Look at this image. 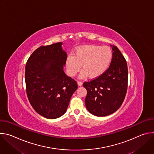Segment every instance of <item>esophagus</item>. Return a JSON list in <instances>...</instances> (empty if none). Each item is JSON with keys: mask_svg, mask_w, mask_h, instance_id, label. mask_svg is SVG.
Here are the masks:
<instances>
[{"mask_svg": "<svg viewBox=\"0 0 154 154\" xmlns=\"http://www.w3.org/2000/svg\"><path fill=\"white\" fill-rule=\"evenodd\" d=\"M77 84H78V85H79V86H82L83 83H82V82H77Z\"/></svg>", "mask_w": 154, "mask_h": 154, "instance_id": "34e87169", "label": "esophagus"}]
</instances>
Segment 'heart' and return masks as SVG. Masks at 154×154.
I'll use <instances>...</instances> for the list:
<instances>
[{
  "label": "heart",
  "mask_w": 154,
  "mask_h": 154,
  "mask_svg": "<svg viewBox=\"0 0 154 154\" xmlns=\"http://www.w3.org/2000/svg\"><path fill=\"white\" fill-rule=\"evenodd\" d=\"M113 58L111 49L107 46L95 45L85 46L77 49L74 56L69 55L66 60V68L68 75L75 76L80 70L83 71L80 78L88 75L96 78L103 74L109 68Z\"/></svg>",
  "instance_id": "b5f03b06"
}]
</instances>
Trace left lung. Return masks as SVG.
<instances>
[{
    "instance_id": "obj_1",
    "label": "left lung",
    "mask_w": 154,
    "mask_h": 154,
    "mask_svg": "<svg viewBox=\"0 0 154 154\" xmlns=\"http://www.w3.org/2000/svg\"><path fill=\"white\" fill-rule=\"evenodd\" d=\"M111 47L113 52L109 68L97 78L83 85L87 90L86 107L96 116H106L117 111L127 93L128 69L125 59L116 46Z\"/></svg>"
}]
</instances>
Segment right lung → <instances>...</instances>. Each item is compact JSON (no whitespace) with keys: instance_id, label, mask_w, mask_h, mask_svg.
I'll return each mask as SVG.
<instances>
[{"instance_id":"add662e5","label":"right lung","mask_w":154,"mask_h":154,"mask_svg":"<svg viewBox=\"0 0 154 154\" xmlns=\"http://www.w3.org/2000/svg\"><path fill=\"white\" fill-rule=\"evenodd\" d=\"M62 42L41 46L27 60L25 79L29 102L35 110L47 119H56L63 115L77 82L63 71L67 54Z\"/></svg>"}]
</instances>
